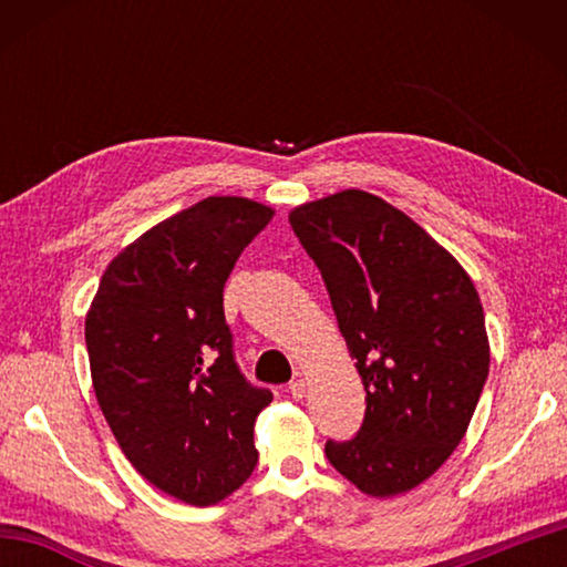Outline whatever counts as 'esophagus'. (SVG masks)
Instances as JSON below:
<instances>
[{"label":"esophagus","mask_w":567,"mask_h":567,"mask_svg":"<svg viewBox=\"0 0 567 567\" xmlns=\"http://www.w3.org/2000/svg\"><path fill=\"white\" fill-rule=\"evenodd\" d=\"M305 390H307V385H305L302 378L290 382V395H292L295 400H302V398H305Z\"/></svg>","instance_id":"obj_1"}]
</instances>
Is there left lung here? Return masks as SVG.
Masks as SVG:
<instances>
[{
  "label": "left lung",
  "mask_w": 567,
  "mask_h": 567,
  "mask_svg": "<svg viewBox=\"0 0 567 567\" xmlns=\"http://www.w3.org/2000/svg\"><path fill=\"white\" fill-rule=\"evenodd\" d=\"M290 225L330 292L368 410L324 455L372 497L408 493L453 455L491 368L470 275L417 223L370 192L295 207Z\"/></svg>",
  "instance_id": "left-lung-1"
}]
</instances>
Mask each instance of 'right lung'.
Masks as SVG:
<instances>
[{
    "instance_id": "obj_1",
    "label": "right lung",
    "mask_w": 567,
    "mask_h": 567,
    "mask_svg": "<svg viewBox=\"0 0 567 567\" xmlns=\"http://www.w3.org/2000/svg\"><path fill=\"white\" fill-rule=\"evenodd\" d=\"M272 207L207 197L114 257L84 320L94 395L137 473L197 507L257 465L255 420L272 392L239 372L223 290Z\"/></svg>"
}]
</instances>
